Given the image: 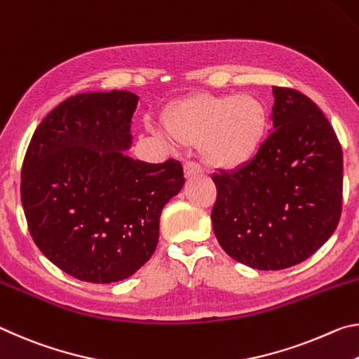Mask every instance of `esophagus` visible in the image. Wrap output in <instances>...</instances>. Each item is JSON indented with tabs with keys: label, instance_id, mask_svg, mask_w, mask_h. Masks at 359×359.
Here are the masks:
<instances>
[{
	"label": "esophagus",
	"instance_id": "1",
	"mask_svg": "<svg viewBox=\"0 0 359 359\" xmlns=\"http://www.w3.org/2000/svg\"><path fill=\"white\" fill-rule=\"evenodd\" d=\"M203 168L198 162H194V161H187L184 163V175L186 178H192V176H197V175H202Z\"/></svg>",
	"mask_w": 359,
	"mask_h": 359
}]
</instances>
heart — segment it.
I'll list each match as a JSON object with an SVG mask.
<instances>
[{
	"label": "heart",
	"instance_id": "b5f03b06",
	"mask_svg": "<svg viewBox=\"0 0 359 359\" xmlns=\"http://www.w3.org/2000/svg\"><path fill=\"white\" fill-rule=\"evenodd\" d=\"M267 122V108L257 97L207 95L176 111L170 130L183 141H201L203 157L211 165L237 168L259 151Z\"/></svg>",
	"mask_w": 359,
	"mask_h": 359
}]
</instances>
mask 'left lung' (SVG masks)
Masks as SVG:
<instances>
[{"instance_id": "left-lung-1", "label": "left lung", "mask_w": 359, "mask_h": 359, "mask_svg": "<svg viewBox=\"0 0 359 359\" xmlns=\"http://www.w3.org/2000/svg\"><path fill=\"white\" fill-rule=\"evenodd\" d=\"M273 130L248 163L211 175L216 238L232 259L280 270L313 255L342 215L344 157L323 111L273 86Z\"/></svg>"}]
</instances>
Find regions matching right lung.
<instances>
[{
	"instance_id": "add662e5",
	"label": "right lung",
	"mask_w": 359,
	"mask_h": 359,
	"mask_svg": "<svg viewBox=\"0 0 359 359\" xmlns=\"http://www.w3.org/2000/svg\"><path fill=\"white\" fill-rule=\"evenodd\" d=\"M127 90L69 97L34 130L23 158L20 198L41 252L92 283L128 278L158 242L161 211L184 184L175 158L133 161Z\"/></svg>"
}]
</instances>
